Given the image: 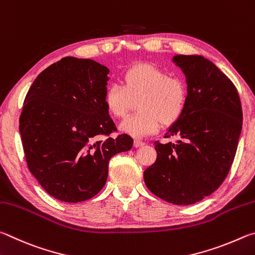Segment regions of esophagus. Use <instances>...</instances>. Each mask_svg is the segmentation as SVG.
<instances>
[{
    "mask_svg": "<svg viewBox=\"0 0 255 255\" xmlns=\"http://www.w3.org/2000/svg\"><path fill=\"white\" fill-rule=\"evenodd\" d=\"M134 148H140V146L144 145V142H142L141 140H134Z\"/></svg>",
    "mask_w": 255,
    "mask_h": 255,
    "instance_id": "1",
    "label": "esophagus"
}]
</instances>
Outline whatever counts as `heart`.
I'll return each instance as SVG.
<instances>
[{
	"instance_id": "obj_1",
	"label": "heart",
	"mask_w": 255,
	"mask_h": 255,
	"mask_svg": "<svg viewBox=\"0 0 255 255\" xmlns=\"http://www.w3.org/2000/svg\"><path fill=\"white\" fill-rule=\"evenodd\" d=\"M188 91L184 79L151 65H137L125 71L120 84H111L104 93V105L111 116L120 119L135 102V113L120 124V131L143 137L170 125L184 114Z\"/></svg>"
}]
</instances>
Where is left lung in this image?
I'll return each instance as SVG.
<instances>
[{
  "instance_id": "8db88e82",
  "label": "left lung",
  "mask_w": 255,
  "mask_h": 255,
  "mask_svg": "<svg viewBox=\"0 0 255 255\" xmlns=\"http://www.w3.org/2000/svg\"><path fill=\"white\" fill-rule=\"evenodd\" d=\"M186 76L188 100L166 137L155 142L157 160L143 178L151 193L168 203L191 205L213 194L229 173L242 130L238 89L220 68L199 55L172 58Z\"/></svg>"
}]
</instances>
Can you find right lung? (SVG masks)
I'll return each mask as SVG.
<instances>
[{
    "instance_id": "add662e5",
    "label": "right lung",
    "mask_w": 255,
    "mask_h": 255,
    "mask_svg": "<svg viewBox=\"0 0 255 255\" xmlns=\"http://www.w3.org/2000/svg\"><path fill=\"white\" fill-rule=\"evenodd\" d=\"M109 74L95 60L65 57L38 75L24 98L19 130L28 168L61 202L100 193L110 159L133 145L128 134L110 136L116 128L103 101Z\"/></svg>"
}]
</instances>
